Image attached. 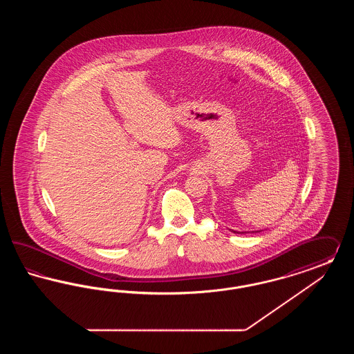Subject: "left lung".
Here are the masks:
<instances>
[{
	"label": "left lung",
	"instance_id": "left-lung-1",
	"mask_svg": "<svg viewBox=\"0 0 354 354\" xmlns=\"http://www.w3.org/2000/svg\"><path fill=\"white\" fill-rule=\"evenodd\" d=\"M234 232H235V234H237V232H236V231H234Z\"/></svg>",
	"mask_w": 354,
	"mask_h": 354
}]
</instances>
